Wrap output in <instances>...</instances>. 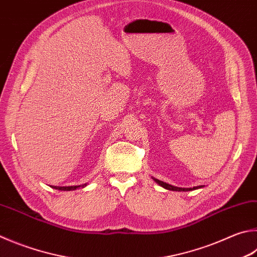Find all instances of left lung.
<instances>
[{
	"mask_svg": "<svg viewBox=\"0 0 257 257\" xmlns=\"http://www.w3.org/2000/svg\"><path fill=\"white\" fill-rule=\"evenodd\" d=\"M155 180V182L157 184H160L161 186H163V188L166 189V190H171V191H192V190H197V189H200V188H203V185H199V186H194V188H189V189H185V188H177V186H174V185H171L169 183H165V182L163 181H160V180Z\"/></svg>",
	"mask_w": 257,
	"mask_h": 257,
	"instance_id": "left-lung-1",
	"label": "left lung"
}]
</instances>
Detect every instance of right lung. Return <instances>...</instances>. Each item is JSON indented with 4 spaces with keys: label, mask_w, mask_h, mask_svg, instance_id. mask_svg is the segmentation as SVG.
Here are the masks:
<instances>
[{
    "label": "right lung",
    "mask_w": 257,
    "mask_h": 257,
    "mask_svg": "<svg viewBox=\"0 0 257 257\" xmlns=\"http://www.w3.org/2000/svg\"><path fill=\"white\" fill-rule=\"evenodd\" d=\"M86 184H83V185H75V186H54V189L56 190H60V191H73V190H76L77 188H84Z\"/></svg>",
    "instance_id": "right-lung-1"
}]
</instances>
